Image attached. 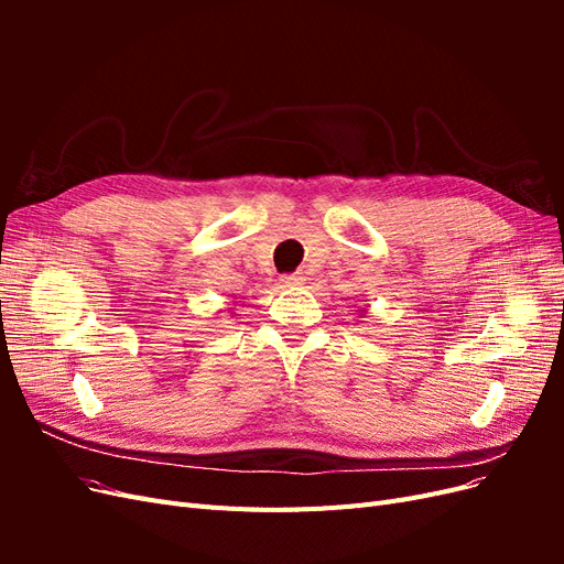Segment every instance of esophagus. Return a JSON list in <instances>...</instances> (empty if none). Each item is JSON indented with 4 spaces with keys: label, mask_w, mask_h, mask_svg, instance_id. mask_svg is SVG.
Wrapping results in <instances>:
<instances>
[{
    "label": "esophagus",
    "mask_w": 564,
    "mask_h": 564,
    "mask_svg": "<svg viewBox=\"0 0 564 564\" xmlns=\"http://www.w3.org/2000/svg\"><path fill=\"white\" fill-rule=\"evenodd\" d=\"M303 282H305V278L299 275V272H296V275H284V278H282V284H284V286H301Z\"/></svg>",
    "instance_id": "1"
}]
</instances>
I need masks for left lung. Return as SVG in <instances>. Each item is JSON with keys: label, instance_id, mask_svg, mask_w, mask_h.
<instances>
[{"label": "left lung", "instance_id": "1", "mask_svg": "<svg viewBox=\"0 0 564 564\" xmlns=\"http://www.w3.org/2000/svg\"><path fill=\"white\" fill-rule=\"evenodd\" d=\"M360 317H362V313H360Z\"/></svg>", "mask_w": 564, "mask_h": 564}]
</instances>
